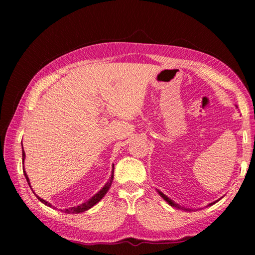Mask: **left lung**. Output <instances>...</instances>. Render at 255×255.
Returning a JSON list of instances; mask_svg holds the SVG:
<instances>
[{
	"instance_id": "obj_1",
	"label": "left lung",
	"mask_w": 255,
	"mask_h": 255,
	"mask_svg": "<svg viewBox=\"0 0 255 255\" xmlns=\"http://www.w3.org/2000/svg\"><path fill=\"white\" fill-rule=\"evenodd\" d=\"M158 193L161 195V197L162 198H163L164 200H165V202H167V203H169V205H171L172 206V207H175V208H178V209H184V210H189V209H186V208H184V207H181V206L180 205H178V204H176L175 202H173V200H171L169 197H167L166 196V195H164L163 193H162V192H160V191H158ZM218 202V200H216V202H214V203H210L208 206H211V205H214L215 203H217Z\"/></svg>"
}]
</instances>
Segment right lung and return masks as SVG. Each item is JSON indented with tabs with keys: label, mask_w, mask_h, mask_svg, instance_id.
I'll list each match as a JSON object with an SVG mask.
<instances>
[{
	"label": "right lung",
	"mask_w": 255,
	"mask_h": 255,
	"mask_svg": "<svg viewBox=\"0 0 255 255\" xmlns=\"http://www.w3.org/2000/svg\"><path fill=\"white\" fill-rule=\"evenodd\" d=\"M21 145H23V144H21ZM21 149H23V147H21ZM21 151H23V163H24V160H25V151H24V149L21 150ZM113 165H114V164H113ZM113 167H114V166H113ZM23 172H24V175H25V177H26L27 182H28L29 186H30L29 178H28V176H27V174H26V172H25V167H23ZM113 178H114V169H113V172H112V175H111V177H110V180H108V182L105 184L104 187H103L99 193H96L93 197L90 198V199L88 200V202H85V203H83V204H81L80 206H77V207H71V208H68V209L61 210V211H63V213H67V214H80V213H83V211H86L88 209L92 208L95 204L99 203L100 200H101L103 197L105 196V194L108 192V189H110V187H111V185H112ZM30 187H31V186H30ZM32 193H34V191H32ZM34 194H35V193H34ZM35 195H36V194H35ZM36 197H37L38 199H39L42 204H45V205H47V206H49V207H53V206H51V204H50V203L46 202L45 199L40 198L39 196H37V195H36ZM53 208H56V207H53Z\"/></svg>",
	"instance_id": "right-lung-1"
}]
</instances>
